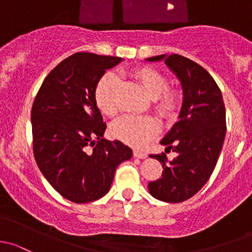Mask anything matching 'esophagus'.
<instances>
[{"label":"esophagus","mask_w":252,"mask_h":252,"mask_svg":"<svg viewBox=\"0 0 252 252\" xmlns=\"http://www.w3.org/2000/svg\"><path fill=\"white\" fill-rule=\"evenodd\" d=\"M133 157L138 158V159H145L148 155H147V153L141 152V150H133Z\"/></svg>","instance_id":"1"}]
</instances>
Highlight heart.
I'll list each match as a JSON object with an SVG mask.
<instances>
[{
	"label": "heart",
	"mask_w": 252,
	"mask_h": 252,
	"mask_svg": "<svg viewBox=\"0 0 252 252\" xmlns=\"http://www.w3.org/2000/svg\"><path fill=\"white\" fill-rule=\"evenodd\" d=\"M133 77L139 82L145 94L153 99V109L164 120H173L182 105V93L180 90L167 87V79L149 68H141L133 71ZM118 85V77L113 72H105L94 88V100L100 113L114 116L116 113L114 92ZM158 124L149 116L124 115L114 121L111 133L124 143L141 147L157 134Z\"/></svg>",
	"instance_id": "1"
}]
</instances>
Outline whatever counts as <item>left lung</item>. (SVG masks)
<instances>
[{
  "instance_id": "obj_1",
  "label": "left lung",
  "mask_w": 252,
  "mask_h": 252,
  "mask_svg": "<svg viewBox=\"0 0 252 252\" xmlns=\"http://www.w3.org/2000/svg\"><path fill=\"white\" fill-rule=\"evenodd\" d=\"M147 61L164 62L183 90L180 120L160 142L166 145L165 152L172 150L177 157L168 161L165 153L150 155L164 170L148 189L159 200L181 203L195 195L214 172L225 137L224 103L211 75L195 62L180 54H161Z\"/></svg>"
}]
</instances>
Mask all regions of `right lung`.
Masks as SVG:
<instances>
[{"label": "right lung", "mask_w": 252, "mask_h": 252, "mask_svg": "<svg viewBox=\"0 0 252 252\" xmlns=\"http://www.w3.org/2000/svg\"><path fill=\"white\" fill-rule=\"evenodd\" d=\"M120 57L79 52L43 80L31 109L33 157L49 184L68 200L84 204L104 196L115 170L131 159L120 141L104 139L107 125L94 88Z\"/></svg>", "instance_id": "1"}]
</instances>
